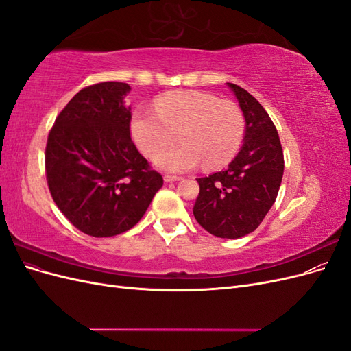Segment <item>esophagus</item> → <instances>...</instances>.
<instances>
[{"mask_svg":"<svg viewBox=\"0 0 351 351\" xmlns=\"http://www.w3.org/2000/svg\"><path fill=\"white\" fill-rule=\"evenodd\" d=\"M164 180L167 183H173V182H177V180H180L178 176H169V174H165L164 176Z\"/></svg>","mask_w":351,"mask_h":351,"instance_id":"esophagus-1","label":"esophagus"}]
</instances>
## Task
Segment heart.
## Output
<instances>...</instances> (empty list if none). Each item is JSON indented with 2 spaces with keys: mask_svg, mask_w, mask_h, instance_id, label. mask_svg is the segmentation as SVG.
I'll return each instance as SVG.
<instances>
[{
  "mask_svg": "<svg viewBox=\"0 0 351 351\" xmlns=\"http://www.w3.org/2000/svg\"><path fill=\"white\" fill-rule=\"evenodd\" d=\"M179 133L182 145L163 152ZM132 134L137 146L168 171H187L204 161L208 168L227 164L239 152L244 119L231 101L200 90H177L158 98L154 111L133 114Z\"/></svg>",
  "mask_w": 351,
  "mask_h": 351,
  "instance_id": "obj_1",
  "label": "heart"
}]
</instances>
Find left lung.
<instances>
[{
  "label": "left lung",
  "mask_w": 351,
  "mask_h": 351,
  "mask_svg": "<svg viewBox=\"0 0 351 351\" xmlns=\"http://www.w3.org/2000/svg\"><path fill=\"white\" fill-rule=\"evenodd\" d=\"M243 111V146L222 171L197 178L193 215L210 234L239 239L254 231L277 199L284 174L278 132L252 95L228 83Z\"/></svg>",
  "instance_id": "left-lung-1"
}]
</instances>
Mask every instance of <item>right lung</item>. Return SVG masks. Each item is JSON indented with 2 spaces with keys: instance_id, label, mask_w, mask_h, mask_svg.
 I'll list each match as a JSON object with an SVG mask.
<instances>
[{
  "instance_id": "right-lung-1",
  "label": "right lung",
  "mask_w": 351,
  "mask_h": 351,
  "mask_svg": "<svg viewBox=\"0 0 351 351\" xmlns=\"http://www.w3.org/2000/svg\"><path fill=\"white\" fill-rule=\"evenodd\" d=\"M127 83L101 82L79 90L51 127L45 174L52 200L92 237H111L141 221L162 176L130 137Z\"/></svg>"
}]
</instances>
